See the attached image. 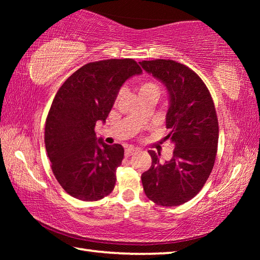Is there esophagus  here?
I'll list each match as a JSON object with an SVG mask.
<instances>
[{
  "label": "esophagus",
  "instance_id": "34e87169",
  "mask_svg": "<svg viewBox=\"0 0 260 260\" xmlns=\"http://www.w3.org/2000/svg\"><path fill=\"white\" fill-rule=\"evenodd\" d=\"M135 152H136V149H135V148H133V147H129V148H127V149H126V151H125V156H126V157H131L132 155H134Z\"/></svg>",
  "mask_w": 260,
  "mask_h": 260
}]
</instances>
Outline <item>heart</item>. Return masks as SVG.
<instances>
[{
	"instance_id": "heart-1",
	"label": "heart",
	"mask_w": 260,
	"mask_h": 260,
	"mask_svg": "<svg viewBox=\"0 0 260 260\" xmlns=\"http://www.w3.org/2000/svg\"><path fill=\"white\" fill-rule=\"evenodd\" d=\"M138 90L141 98L148 95H156L158 98L159 95V87L157 83L152 80H147V79H140L138 81Z\"/></svg>"
}]
</instances>
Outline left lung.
<instances>
[{
    "mask_svg": "<svg viewBox=\"0 0 260 260\" xmlns=\"http://www.w3.org/2000/svg\"><path fill=\"white\" fill-rule=\"evenodd\" d=\"M148 73L165 83L170 94L165 139L174 144L173 157L164 164L157 153L141 175L147 197L161 206H178L193 199L204 187L218 150L217 111L208 87L199 74L172 59L140 61Z\"/></svg>",
    "mask_w": 260,
    "mask_h": 260,
    "instance_id": "8db88e82",
    "label": "left lung"
}]
</instances>
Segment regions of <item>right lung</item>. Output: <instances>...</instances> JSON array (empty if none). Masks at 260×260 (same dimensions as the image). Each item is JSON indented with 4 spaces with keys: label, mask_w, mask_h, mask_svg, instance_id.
<instances>
[{
    "label": "right lung",
    "mask_w": 260,
    "mask_h": 260,
    "mask_svg": "<svg viewBox=\"0 0 260 260\" xmlns=\"http://www.w3.org/2000/svg\"><path fill=\"white\" fill-rule=\"evenodd\" d=\"M141 72L131 58L93 61L57 91L46 119V150L56 180L74 199L100 201L112 192L124 148L98 142L95 125L108 118L122 83Z\"/></svg>",
    "instance_id": "1"
}]
</instances>
